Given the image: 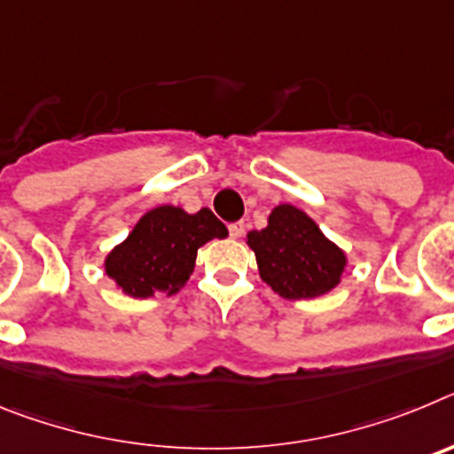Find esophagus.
<instances>
[{
  "label": "esophagus",
  "mask_w": 454,
  "mask_h": 454,
  "mask_svg": "<svg viewBox=\"0 0 454 454\" xmlns=\"http://www.w3.org/2000/svg\"><path fill=\"white\" fill-rule=\"evenodd\" d=\"M246 234V224L243 223H231L230 224V236L231 239H240V236Z\"/></svg>",
  "instance_id": "34e87169"
}]
</instances>
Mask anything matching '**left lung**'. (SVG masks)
<instances>
[{"label": "left lung", "instance_id": "8db88e82", "mask_svg": "<svg viewBox=\"0 0 454 454\" xmlns=\"http://www.w3.org/2000/svg\"><path fill=\"white\" fill-rule=\"evenodd\" d=\"M263 282L286 300L318 298L339 286L348 256L293 204H279L268 227L247 234Z\"/></svg>", "mask_w": 454, "mask_h": 454}]
</instances>
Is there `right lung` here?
Here are the masks:
<instances>
[{
	"label": "right lung",
	"mask_w": 454,
	"mask_h": 454,
	"mask_svg": "<svg viewBox=\"0 0 454 454\" xmlns=\"http://www.w3.org/2000/svg\"><path fill=\"white\" fill-rule=\"evenodd\" d=\"M227 227L208 208L156 207L136 223L131 234L104 259L106 275L131 298L177 293L195 268L198 250L211 239H224Z\"/></svg>",
	"instance_id": "1"
}]
</instances>
